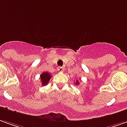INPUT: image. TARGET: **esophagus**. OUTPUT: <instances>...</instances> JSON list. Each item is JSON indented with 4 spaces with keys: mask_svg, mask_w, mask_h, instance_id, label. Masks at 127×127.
I'll return each mask as SVG.
<instances>
[{
    "mask_svg": "<svg viewBox=\"0 0 127 127\" xmlns=\"http://www.w3.org/2000/svg\"><path fill=\"white\" fill-rule=\"evenodd\" d=\"M57 70L60 72H64V68L62 67H57Z\"/></svg>",
    "mask_w": 127,
    "mask_h": 127,
    "instance_id": "esophagus-1",
    "label": "esophagus"
}]
</instances>
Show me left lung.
<instances>
[{"instance_id": "1", "label": "left lung", "mask_w": 127, "mask_h": 127, "mask_svg": "<svg viewBox=\"0 0 127 127\" xmlns=\"http://www.w3.org/2000/svg\"><path fill=\"white\" fill-rule=\"evenodd\" d=\"M76 85H79V83H78V80H76Z\"/></svg>"}]
</instances>
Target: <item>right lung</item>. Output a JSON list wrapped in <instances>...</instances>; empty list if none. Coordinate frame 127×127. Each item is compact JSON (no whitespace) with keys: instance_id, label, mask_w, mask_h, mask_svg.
I'll return each instance as SVG.
<instances>
[{"instance_id":"1","label":"right lung","mask_w":127,"mask_h":127,"mask_svg":"<svg viewBox=\"0 0 127 127\" xmlns=\"http://www.w3.org/2000/svg\"><path fill=\"white\" fill-rule=\"evenodd\" d=\"M51 77V75L49 73L45 72L41 74L40 75V80H41V84L42 86L47 85L49 83V81L50 80V78Z\"/></svg>"}]
</instances>
